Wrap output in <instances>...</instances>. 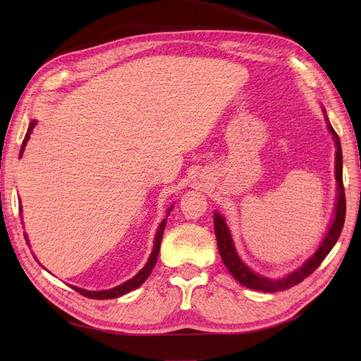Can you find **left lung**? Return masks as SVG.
Instances as JSON below:
<instances>
[{
    "label": "left lung",
    "instance_id": "1",
    "mask_svg": "<svg viewBox=\"0 0 361 361\" xmlns=\"http://www.w3.org/2000/svg\"><path fill=\"white\" fill-rule=\"evenodd\" d=\"M325 114L326 120V126H329V130L331 133L334 143H336V182H337V197H336V207H334V218L333 223L326 232L322 244L319 248L314 251V255H312L304 264L295 269L290 274L283 279H268V277H262L256 272L251 271L244 262L239 257L236 253V248L233 244V239L231 236V231L226 224L224 218L218 214L214 212V227H215V238H216V244H218V251H220V256L224 262L226 268L228 272L244 285L245 288L255 289V290H262V292H280V290H286L295 285H298L305 277H309L312 272L318 268L322 260L326 257V255L330 253L334 244L337 243L338 236L342 233L343 223H345V214H346V200H345V188H343V178H342V147H341V140H338V135L336 134V130L333 129L329 117H326L325 110H322Z\"/></svg>",
    "mask_w": 361,
    "mask_h": 361
}]
</instances>
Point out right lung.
<instances>
[{"instance_id":"1","label":"right lung","mask_w":361,"mask_h":361,"mask_svg":"<svg viewBox=\"0 0 361 361\" xmlns=\"http://www.w3.org/2000/svg\"><path fill=\"white\" fill-rule=\"evenodd\" d=\"M36 123H37L36 120H32V122L30 123V126H28V129H27L25 138H24V141H23V146H20V154H19V157L24 154L25 145H27V141L30 140L31 130H32V128L36 126ZM171 209H173V206L169 207L167 216H169V214L171 212ZM166 224H167V218H166V220H162L161 224H159V227H158V232H157V236H155V243H154V250H152V255H150V257H149V260H147V264L145 265L143 269H141L140 272H137V274H135L133 279L125 281V283H122V285H118V286H116V288H113V289H108V290H97V292H94V290H85V289L76 288V286H72V288H73L76 292H78V293L84 295V297H87V298H93V300H110V298L122 297V295H125V293H128V292H130V290H134V289H137L138 286L143 285V283L147 280V277L150 276L152 269H154L155 265H157L158 255H159V247H161V241H162V233H164V228H166ZM25 239L28 241L27 236H25ZM27 244H28V243H27Z\"/></svg>"}]
</instances>
